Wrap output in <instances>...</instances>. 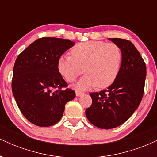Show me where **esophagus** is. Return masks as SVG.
<instances>
[{"label": "esophagus", "instance_id": "esophagus-1", "mask_svg": "<svg viewBox=\"0 0 157 157\" xmlns=\"http://www.w3.org/2000/svg\"><path fill=\"white\" fill-rule=\"evenodd\" d=\"M84 93H82V92H80V91H76V96L77 97H80L81 95H82Z\"/></svg>", "mask_w": 157, "mask_h": 157}]
</instances>
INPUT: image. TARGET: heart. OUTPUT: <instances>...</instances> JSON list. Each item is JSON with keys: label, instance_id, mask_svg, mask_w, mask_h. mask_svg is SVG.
<instances>
[{"label": "heart", "instance_id": "b5f03b06", "mask_svg": "<svg viewBox=\"0 0 157 157\" xmlns=\"http://www.w3.org/2000/svg\"><path fill=\"white\" fill-rule=\"evenodd\" d=\"M71 54L60 57L57 66L68 82L76 80L84 68L86 75L75 85L77 90L86 91L97 86L103 89L116 80L122 59L117 45L103 41L81 43L71 49Z\"/></svg>", "mask_w": 157, "mask_h": 157}]
</instances>
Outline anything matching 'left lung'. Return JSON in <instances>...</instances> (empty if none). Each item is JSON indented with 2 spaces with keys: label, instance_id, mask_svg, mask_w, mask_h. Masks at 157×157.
<instances>
[{
  "label": "left lung",
  "instance_id": "1",
  "mask_svg": "<svg viewBox=\"0 0 157 157\" xmlns=\"http://www.w3.org/2000/svg\"><path fill=\"white\" fill-rule=\"evenodd\" d=\"M109 40L121 49V67L107 89L90 94L92 104L86 110L89 121L102 129L114 128L131 117L142 100L146 77V66L134 44L124 39Z\"/></svg>",
  "mask_w": 157,
  "mask_h": 157
}]
</instances>
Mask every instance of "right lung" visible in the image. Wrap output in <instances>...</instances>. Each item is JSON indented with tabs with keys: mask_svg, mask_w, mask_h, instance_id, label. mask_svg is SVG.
Segmentation results:
<instances>
[{
	"mask_svg": "<svg viewBox=\"0 0 157 157\" xmlns=\"http://www.w3.org/2000/svg\"><path fill=\"white\" fill-rule=\"evenodd\" d=\"M75 45L69 40H36L16 59L12 89L21 113L40 127L55 125L62 118L65 105L75 97L58 69V60Z\"/></svg>",
	"mask_w": 157,
	"mask_h": 157,
	"instance_id": "1",
	"label": "right lung"
}]
</instances>
